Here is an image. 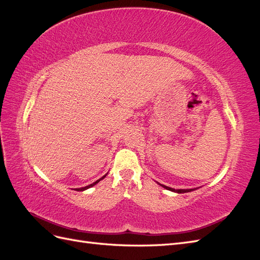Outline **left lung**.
Returning <instances> with one entry per match:
<instances>
[{"instance_id": "obj_1", "label": "left lung", "mask_w": 260, "mask_h": 260, "mask_svg": "<svg viewBox=\"0 0 260 260\" xmlns=\"http://www.w3.org/2000/svg\"><path fill=\"white\" fill-rule=\"evenodd\" d=\"M161 186H164L165 188H166V190H169V191H172V192H176V193H187V192H191V191H193L194 188H190V190H182V188H180V190H175V188H172V187H169V186H166V185H162L161 184Z\"/></svg>"}]
</instances>
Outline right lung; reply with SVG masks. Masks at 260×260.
Listing matches in <instances>:
<instances>
[{
	"label": "right lung",
	"mask_w": 260,
	"mask_h": 260,
	"mask_svg": "<svg viewBox=\"0 0 260 260\" xmlns=\"http://www.w3.org/2000/svg\"><path fill=\"white\" fill-rule=\"evenodd\" d=\"M107 174H108V172H107ZM107 174H106V175H107ZM106 175H105V176H103V177H102L101 179L96 180V181H95V182H93L92 184H89V185H86V186H84V187H79V188H76V191H79V192H80V191H84V190H86V188H89V187H92L93 185H95L96 183H99L101 180H103V179H104V178L106 177Z\"/></svg>",
	"instance_id": "right-lung-1"
}]
</instances>
